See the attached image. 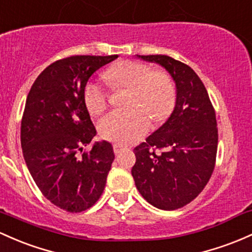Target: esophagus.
Segmentation results:
<instances>
[{
    "instance_id": "obj_1",
    "label": "esophagus",
    "mask_w": 252,
    "mask_h": 252,
    "mask_svg": "<svg viewBox=\"0 0 252 252\" xmlns=\"http://www.w3.org/2000/svg\"><path fill=\"white\" fill-rule=\"evenodd\" d=\"M124 148H126V147H124L123 145H121V143H115V145H113V151H115L116 154L121 153V152L123 151Z\"/></svg>"
}]
</instances>
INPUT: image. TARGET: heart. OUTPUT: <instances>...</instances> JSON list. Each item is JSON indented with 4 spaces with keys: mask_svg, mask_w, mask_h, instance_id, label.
Returning <instances> with one entry per match:
<instances>
[{
    "mask_svg": "<svg viewBox=\"0 0 252 252\" xmlns=\"http://www.w3.org/2000/svg\"><path fill=\"white\" fill-rule=\"evenodd\" d=\"M104 80L112 90H128V109L113 110L99 122V131L104 139L118 143H130L148 131L151 118L165 121L176 103V86L166 71L153 70L137 61H121L103 73ZM109 93L103 85L87 82L84 101L92 115H98L107 105Z\"/></svg>",
    "mask_w": 252,
    "mask_h": 252,
    "instance_id": "obj_1",
    "label": "heart"
}]
</instances>
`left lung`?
<instances>
[{"mask_svg": "<svg viewBox=\"0 0 252 252\" xmlns=\"http://www.w3.org/2000/svg\"><path fill=\"white\" fill-rule=\"evenodd\" d=\"M137 57L164 67L176 84L168 120L134 148L131 175L142 197L164 211L190 203L204 189L215 166L218 128L203 82L189 65L165 55Z\"/></svg>", "mask_w": 252, "mask_h": 252, "instance_id": "left-lung-1", "label": "left lung"}]
</instances>
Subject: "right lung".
I'll list each match as a JSON object with an SVG mask.
<instances>
[{
    "label": "right lung",
    "instance_id": "right-lung-1",
    "mask_svg": "<svg viewBox=\"0 0 252 252\" xmlns=\"http://www.w3.org/2000/svg\"><path fill=\"white\" fill-rule=\"evenodd\" d=\"M111 56H70L44 69L26 99L21 148L33 181L61 209L80 213L104 191L115 153L107 141L84 147L96 130L84 101L88 79Z\"/></svg>",
    "mask_w": 252,
    "mask_h": 252
}]
</instances>
